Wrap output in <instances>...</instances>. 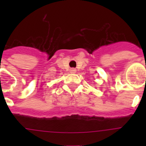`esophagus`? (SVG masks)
<instances>
[{
    "mask_svg": "<svg viewBox=\"0 0 146 146\" xmlns=\"http://www.w3.org/2000/svg\"><path fill=\"white\" fill-rule=\"evenodd\" d=\"M70 72H71V73H75L76 69H70Z\"/></svg>",
    "mask_w": 146,
    "mask_h": 146,
    "instance_id": "obj_1",
    "label": "esophagus"
}]
</instances>
